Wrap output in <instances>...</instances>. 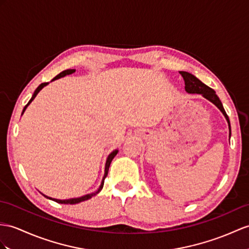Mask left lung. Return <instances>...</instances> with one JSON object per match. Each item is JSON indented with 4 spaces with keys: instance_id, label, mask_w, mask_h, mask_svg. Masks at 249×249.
I'll return each instance as SVG.
<instances>
[{
    "instance_id": "obj_1",
    "label": "left lung",
    "mask_w": 249,
    "mask_h": 249,
    "mask_svg": "<svg viewBox=\"0 0 249 249\" xmlns=\"http://www.w3.org/2000/svg\"><path fill=\"white\" fill-rule=\"evenodd\" d=\"M179 74L183 76L184 81H185V90L188 94H201L204 98L212 102L219 110L223 113L224 116H225L227 124H228V129H229V139L231 136V128H230V121L227 116V114L224 110L222 102L219 97L215 94V92L208 86H206L199 79H197L195 75L190 74L188 71H179Z\"/></svg>"
}]
</instances>
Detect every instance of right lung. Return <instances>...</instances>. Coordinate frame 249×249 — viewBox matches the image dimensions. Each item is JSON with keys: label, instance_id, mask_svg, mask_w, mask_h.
I'll list each match as a JSON object with an SVG mask.
<instances>
[{"label": "right lung", "instance_id": "right-lung-1", "mask_svg": "<svg viewBox=\"0 0 249 249\" xmlns=\"http://www.w3.org/2000/svg\"><path fill=\"white\" fill-rule=\"evenodd\" d=\"M76 71V70H65V71H61L60 72L59 75H57L56 77H54L52 81H54V80H57V79H60V78H62V77H65L66 75H71V74H72V72H75ZM48 84V82H44V83H41L40 86L36 89V90H35V93L33 94V96H32V98H30V100L28 101V104L24 107V108H23V112H22V115L24 114V112H25V110L27 108V107L32 104V101L36 98V96L38 95V93L40 92V90L43 89L44 87H46ZM118 153V149H116V150H114V151H112V152L108 154V156H107V161H106V168H105V175H104V178H102V181H101V184H100V186H99V188L98 189H97L96 191H94V192H92V193H89V195H86V196H80V197H74V198H69V199H58V198H53V197H50V196H45V195H43V193H42V195H43L45 197H47V198H50V199H52V201H54V202H57V203H59V204H71V205H74V204H78V203H81V202H83V201H88V199H89V198H92L94 196H96L97 193H99L100 191H101V189L102 188H104V184H105V178H107V172H108V168H110V165H111V162H112V160H113V159L115 156H116V154Z\"/></svg>", "mask_w": 249, "mask_h": 249}]
</instances>
